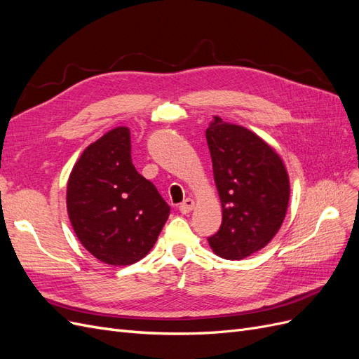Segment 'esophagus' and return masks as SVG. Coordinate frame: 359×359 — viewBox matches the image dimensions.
I'll list each match as a JSON object with an SVG mask.
<instances>
[{"label": "esophagus", "instance_id": "obj_1", "mask_svg": "<svg viewBox=\"0 0 359 359\" xmlns=\"http://www.w3.org/2000/svg\"><path fill=\"white\" fill-rule=\"evenodd\" d=\"M194 208V201L191 198H187L186 201H184L181 205H180V211L182 214H189L190 211H193Z\"/></svg>", "mask_w": 359, "mask_h": 359}]
</instances>
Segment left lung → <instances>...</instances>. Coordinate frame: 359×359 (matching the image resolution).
I'll list each match as a JSON object with an SVG mask.
<instances>
[{"label": "left lung", "instance_id": "left-lung-1", "mask_svg": "<svg viewBox=\"0 0 359 359\" xmlns=\"http://www.w3.org/2000/svg\"><path fill=\"white\" fill-rule=\"evenodd\" d=\"M215 187L222 201L212 252L241 260L271 243L286 217L290 184L283 160L262 137L214 116L206 128Z\"/></svg>", "mask_w": 359, "mask_h": 359}]
</instances>
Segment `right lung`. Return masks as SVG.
<instances>
[{
  "label": "right lung",
  "mask_w": 359,
  "mask_h": 359,
  "mask_svg": "<svg viewBox=\"0 0 359 359\" xmlns=\"http://www.w3.org/2000/svg\"><path fill=\"white\" fill-rule=\"evenodd\" d=\"M130 130L115 127L86 147L67 181V212L81 244L114 266L132 265L156 244L170 208L132 163Z\"/></svg>",
  "instance_id": "obj_1"
}]
</instances>
